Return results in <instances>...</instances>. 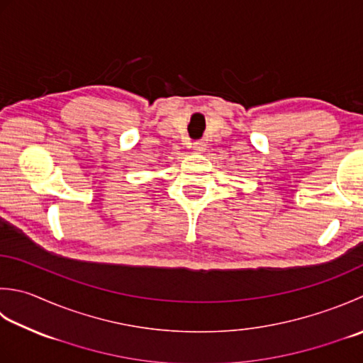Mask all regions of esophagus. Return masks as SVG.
<instances>
[{"instance_id":"34e87169","label":"esophagus","mask_w":363,"mask_h":363,"mask_svg":"<svg viewBox=\"0 0 363 363\" xmlns=\"http://www.w3.org/2000/svg\"><path fill=\"white\" fill-rule=\"evenodd\" d=\"M194 152H196V154H201V152H204V149H206V143L203 140H198V141H195L194 143Z\"/></svg>"}]
</instances>
